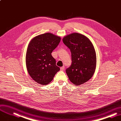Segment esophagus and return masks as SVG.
Returning a JSON list of instances; mask_svg holds the SVG:
<instances>
[{"instance_id":"1","label":"esophagus","mask_w":121,"mask_h":121,"mask_svg":"<svg viewBox=\"0 0 121 121\" xmlns=\"http://www.w3.org/2000/svg\"><path fill=\"white\" fill-rule=\"evenodd\" d=\"M60 69V70H61V71H63V70L65 69V67H64V66L61 67Z\"/></svg>"}]
</instances>
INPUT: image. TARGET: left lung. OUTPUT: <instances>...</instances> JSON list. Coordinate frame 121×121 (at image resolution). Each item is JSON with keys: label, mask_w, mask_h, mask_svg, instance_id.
Segmentation results:
<instances>
[{"label": "left lung", "mask_w": 121, "mask_h": 121, "mask_svg": "<svg viewBox=\"0 0 121 121\" xmlns=\"http://www.w3.org/2000/svg\"><path fill=\"white\" fill-rule=\"evenodd\" d=\"M62 41L71 52V65L66 69V73L72 83L82 84L93 76L95 71L94 47L87 37L77 33L66 35Z\"/></svg>", "instance_id": "obj_1"}]
</instances>
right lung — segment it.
Wrapping results in <instances>:
<instances>
[{"label": "right lung", "instance_id": "obj_1", "mask_svg": "<svg viewBox=\"0 0 121 121\" xmlns=\"http://www.w3.org/2000/svg\"><path fill=\"white\" fill-rule=\"evenodd\" d=\"M61 38L46 33L34 37L28 45L26 65L30 76L35 82L47 85L60 70L51 53L59 44Z\"/></svg>", "mask_w": 121, "mask_h": 121}]
</instances>
